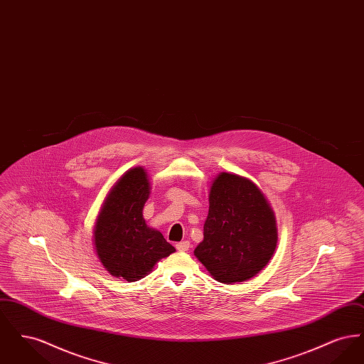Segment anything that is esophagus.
<instances>
[{
  "mask_svg": "<svg viewBox=\"0 0 364 364\" xmlns=\"http://www.w3.org/2000/svg\"><path fill=\"white\" fill-rule=\"evenodd\" d=\"M190 242H187V240L177 242V244H176V248H177V251H181V252H184V251H188V250H190Z\"/></svg>",
  "mask_w": 364,
  "mask_h": 364,
  "instance_id": "obj_1",
  "label": "esophagus"
}]
</instances>
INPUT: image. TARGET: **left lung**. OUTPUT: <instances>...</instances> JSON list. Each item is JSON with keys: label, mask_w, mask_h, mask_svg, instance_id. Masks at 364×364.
Wrapping results in <instances>:
<instances>
[{"label": "left lung", "mask_w": 364, "mask_h": 364, "mask_svg": "<svg viewBox=\"0 0 364 364\" xmlns=\"http://www.w3.org/2000/svg\"><path fill=\"white\" fill-rule=\"evenodd\" d=\"M274 211L262 191L237 174H218L208 192L203 240L193 254L214 279L233 284L258 274L277 247Z\"/></svg>", "instance_id": "8db88e82"}]
</instances>
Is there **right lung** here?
I'll use <instances>...</instances> for the list:
<instances>
[{
    "label": "right lung",
    "mask_w": 364,
    "mask_h": 364,
    "mask_svg": "<svg viewBox=\"0 0 364 364\" xmlns=\"http://www.w3.org/2000/svg\"><path fill=\"white\" fill-rule=\"evenodd\" d=\"M150 190L147 172L141 166L129 169L106 195L94 226L98 259L112 276L129 282L149 274L158 260L176 251L143 218Z\"/></svg>",
    "instance_id": "right-lung-1"
}]
</instances>
